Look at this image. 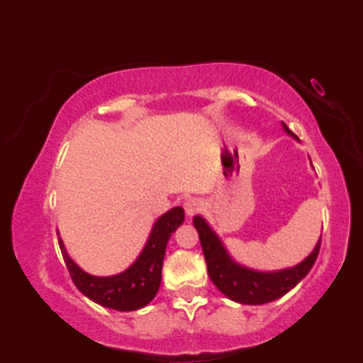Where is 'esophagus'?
<instances>
[{"instance_id":"esophagus-1","label":"esophagus","mask_w":363,"mask_h":363,"mask_svg":"<svg viewBox=\"0 0 363 363\" xmlns=\"http://www.w3.org/2000/svg\"><path fill=\"white\" fill-rule=\"evenodd\" d=\"M203 208H205V203H203V199H199V198H191L184 203L186 215L189 216V218H191V216H194L196 213H199Z\"/></svg>"}]
</instances>
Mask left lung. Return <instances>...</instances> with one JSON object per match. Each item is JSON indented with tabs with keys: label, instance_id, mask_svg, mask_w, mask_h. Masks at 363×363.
Masks as SVG:
<instances>
[{
	"label": "left lung",
	"instance_id": "obj_1",
	"mask_svg": "<svg viewBox=\"0 0 363 363\" xmlns=\"http://www.w3.org/2000/svg\"><path fill=\"white\" fill-rule=\"evenodd\" d=\"M281 126L283 131L291 140L298 141L297 136L286 128V124L281 123ZM193 223L199 234V240H201L203 254H205L208 274H210L211 281L225 297L234 302L245 303V306H261V303L273 302L289 294L311 272L315 259H318L320 237L312 252L298 264L291 266V268L274 269V272H261V269L249 268V266L240 264L239 261L234 259L225 247L220 235L201 215H196Z\"/></svg>",
	"mask_w": 363,
	"mask_h": 363
}]
</instances>
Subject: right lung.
<instances>
[{
  "instance_id": "add662e5",
  "label": "right lung",
  "mask_w": 363,
  "mask_h": 363,
  "mask_svg": "<svg viewBox=\"0 0 363 363\" xmlns=\"http://www.w3.org/2000/svg\"><path fill=\"white\" fill-rule=\"evenodd\" d=\"M184 222V210L174 206L158 216L143 249L124 272L111 277L86 273L72 259L60 237V247L77 289L99 306L121 312L138 311L155 298L162 281V264L170 235Z\"/></svg>"
}]
</instances>
